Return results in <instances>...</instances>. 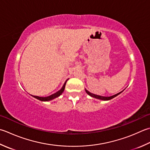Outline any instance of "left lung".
Instances as JSON below:
<instances>
[{
  "mask_svg": "<svg viewBox=\"0 0 150 150\" xmlns=\"http://www.w3.org/2000/svg\"><path fill=\"white\" fill-rule=\"evenodd\" d=\"M85 91H86V92L90 96L92 97V98H96V99H100V100H103V101H108V100H110V99H112V98H115V97H116L117 96H118L119 94H120L123 91H122V92H120L118 93H116V94L115 95H113L112 96H109V97H105V96H98V95H96V94H93V93L90 92L89 91H88L86 89H85Z\"/></svg>",
  "mask_w": 150,
  "mask_h": 150,
  "instance_id": "8db88e82",
  "label": "left lung"
}]
</instances>
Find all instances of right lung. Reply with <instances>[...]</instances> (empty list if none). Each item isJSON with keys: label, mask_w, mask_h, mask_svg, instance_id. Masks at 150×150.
I'll list each match as a JSON object with an SVG mask.
<instances>
[{"label": "right lung", "mask_w": 150, "mask_h": 150, "mask_svg": "<svg viewBox=\"0 0 150 150\" xmlns=\"http://www.w3.org/2000/svg\"><path fill=\"white\" fill-rule=\"evenodd\" d=\"M67 80H68V79H67V80L66 81V82L64 83V84L63 85V86L62 87V88L60 90H58V92H57L51 96H49L47 97H39V96H32V95H31V96L32 97H34V98H36V99H38V100L42 101H49L52 100V99H54L55 98H58V97H59L62 94V93H63V92L64 91V89H65L66 84V82L67 81Z\"/></svg>", "instance_id": "obj_1"}]
</instances>
